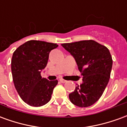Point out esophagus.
<instances>
[{"label": "esophagus", "mask_w": 127, "mask_h": 127, "mask_svg": "<svg viewBox=\"0 0 127 127\" xmlns=\"http://www.w3.org/2000/svg\"><path fill=\"white\" fill-rule=\"evenodd\" d=\"M60 82H61V83L67 82V81H66V80H63V79H60Z\"/></svg>", "instance_id": "esophagus-1"}]
</instances>
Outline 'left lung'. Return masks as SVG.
I'll return each mask as SVG.
<instances>
[{"mask_svg": "<svg viewBox=\"0 0 127 127\" xmlns=\"http://www.w3.org/2000/svg\"><path fill=\"white\" fill-rule=\"evenodd\" d=\"M61 45L73 56L83 75L82 84L69 94V99L76 106H91L100 98L109 80L112 58L109 50L93 40Z\"/></svg>", "mask_w": 127, "mask_h": 127, "instance_id": "8db88e82", "label": "left lung"}]
</instances>
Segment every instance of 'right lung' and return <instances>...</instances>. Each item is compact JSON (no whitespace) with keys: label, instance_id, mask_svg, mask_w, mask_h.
<instances>
[{"label":"right lung","instance_id":"right-lung-1","mask_svg":"<svg viewBox=\"0 0 127 127\" xmlns=\"http://www.w3.org/2000/svg\"><path fill=\"white\" fill-rule=\"evenodd\" d=\"M57 47L56 43L31 40L13 52L11 72L14 86L21 98L31 106L47 103L58 84V80L49 81L41 76L51 50Z\"/></svg>","mask_w":127,"mask_h":127}]
</instances>
